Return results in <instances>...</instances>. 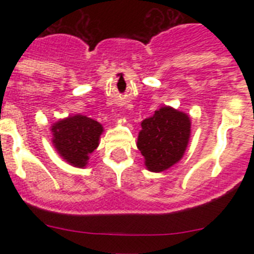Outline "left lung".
<instances>
[{"instance_id": "1", "label": "left lung", "mask_w": 254, "mask_h": 254, "mask_svg": "<svg viewBox=\"0 0 254 254\" xmlns=\"http://www.w3.org/2000/svg\"><path fill=\"white\" fill-rule=\"evenodd\" d=\"M190 137V118L187 113L164 105L141 122L137 149L147 170L160 173L183 158Z\"/></svg>"}]
</instances>
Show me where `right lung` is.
<instances>
[{
	"label": "right lung",
	"instance_id": "obj_1",
	"mask_svg": "<svg viewBox=\"0 0 254 254\" xmlns=\"http://www.w3.org/2000/svg\"><path fill=\"white\" fill-rule=\"evenodd\" d=\"M52 143L66 163L75 168H85L89 155L99 146L104 132L99 122L82 114L68 116L51 126Z\"/></svg>",
	"mask_w": 254,
	"mask_h": 254
}]
</instances>
